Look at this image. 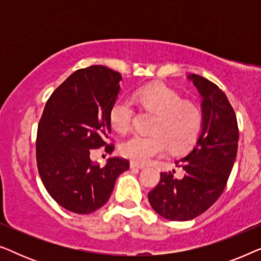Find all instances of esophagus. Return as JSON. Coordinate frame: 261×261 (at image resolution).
<instances>
[{"instance_id":"34e87169","label":"esophagus","mask_w":261,"mask_h":261,"mask_svg":"<svg viewBox=\"0 0 261 261\" xmlns=\"http://www.w3.org/2000/svg\"><path fill=\"white\" fill-rule=\"evenodd\" d=\"M130 167H133V169H135V167H138V169H144L145 165L137 162H130Z\"/></svg>"}]
</instances>
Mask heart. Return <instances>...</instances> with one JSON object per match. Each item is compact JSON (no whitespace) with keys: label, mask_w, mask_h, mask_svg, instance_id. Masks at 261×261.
Returning <instances> with one entry per match:
<instances>
[{"label":"heart","mask_w":261,"mask_h":261,"mask_svg":"<svg viewBox=\"0 0 261 261\" xmlns=\"http://www.w3.org/2000/svg\"><path fill=\"white\" fill-rule=\"evenodd\" d=\"M134 102L154 114L151 134H134L121 145V153L137 163H147L163 155L166 149L183 151L194 144L202 127V112L194 102L181 99L176 91L164 85H148L134 92ZM135 109L129 99L120 98L110 109L114 129L126 133L133 124Z\"/></svg>","instance_id":"b5f03b06"}]
</instances>
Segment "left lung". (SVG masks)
Segmentation results:
<instances>
[{"label": "left lung", "instance_id": "left-lung-1", "mask_svg": "<svg viewBox=\"0 0 261 261\" xmlns=\"http://www.w3.org/2000/svg\"><path fill=\"white\" fill-rule=\"evenodd\" d=\"M189 78L203 97L201 135L191 151L176 160L184 177L178 179L174 171L160 172V181L148 194L154 212L171 221L195 219L219 199L238 152L237 115L226 94L198 74Z\"/></svg>", "mask_w": 261, "mask_h": 261}]
</instances>
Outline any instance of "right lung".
Returning a JSON list of instances; mask_svg holds the SVG:
<instances>
[{
  "mask_svg": "<svg viewBox=\"0 0 261 261\" xmlns=\"http://www.w3.org/2000/svg\"><path fill=\"white\" fill-rule=\"evenodd\" d=\"M120 72L106 66L80 69L67 77L46 102L38 124L37 165L44 187L63 208L90 214L105 205L116 178L129 162L115 156L105 167L90 154L108 144L109 114L120 90Z\"/></svg>",
  "mask_w": 261,
  "mask_h": 261,
  "instance_id": "add662e5",
  "label": "right lung"
}]
</instances>
